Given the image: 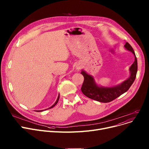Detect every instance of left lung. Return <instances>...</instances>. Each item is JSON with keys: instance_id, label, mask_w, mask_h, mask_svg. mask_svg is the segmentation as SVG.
<instances>
[{"instance_id": "left-lung-1", "label": "left lung", "mask_w": 149, "mask_h": 149, "mask_svg": "<svg viewBox=\"0 0 149 149\" xmlns=\"http://www.w3.org/2000/svg\"><path fill=\"white\" fill-rule=\"evenodd\" d=\"M124 47L127 50L132 52L135 57V61L130 68V77L120 84L110 87H105L97 86L93 77L82 70L81 73L84 77V81L81 89L85 96L92 100L106 103L113 101L129 90L136 78L138 69L137 59L134 49L130 44L126 42Z\"/></svg>"}]
</instances>
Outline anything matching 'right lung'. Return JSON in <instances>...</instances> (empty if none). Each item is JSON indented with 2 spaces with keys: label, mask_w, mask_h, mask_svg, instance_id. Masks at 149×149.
I'll return each mask as SVG.
<instances>
[{
  "label": "right lung",
  "mask_w": 149,
  "mask_h": 149,
  "mask_svg": "<svg viewBox=\"0 0 149 149\" xmlns=\"http://www.w3.org/2000/svg\"><path fill=\"white\" fill-rule=\"evenodd\" d=\"M59 96H60V95H58V97H57V100H56V102L52 106V107H49V108H48V109H49V108H53V107H54L57 104V102H58V100H59ZM43 110H40V111H42Z\"/></svg>",
  "instance_id": "add662e5"
}]
</instances>
